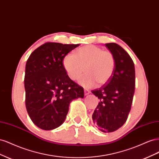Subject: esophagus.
Masks as SVG:
<instances>
[{
  "mask_svg": "<svg viewBox=\"0 0 159 159\" xmlns=\"http://www.w3.org/2000/svg\"><path fill=\"white\" fill-rule=\"evenodd\" d=\"M84 93H85V95H88L89 93V91L88 89H84Z\"/></svg>",
  "mask_w": 159,
  "mask_h": 159,
  "instance_id": "1",
  "label": "esophagus"
}]
</instances>
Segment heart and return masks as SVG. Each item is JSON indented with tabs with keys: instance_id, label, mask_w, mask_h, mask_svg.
I'll use <instances>...</instances> for the list:
<instances>
[{
	"instance_id": "b5f03b06",
	"label": "heart",
	"mask_w": 159,
	"mask_h": 159,
	"mask_svg": "<svg viewBox=\"0 0 159 159\" xmlns=\"http://www.w3.org/2000/svg\"><path fill=\"white\" fill-rule=\"evenodd\" d=\"M62 66L71 80H78L85 87H92L107 84L111 78L115 69V59L109 50H103L95 45H87L75 51L74 55L66 54L62 60Z\"/></svg>"
}]
</instances>
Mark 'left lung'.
I'll return each instance as SVG.
<instances>
[{"label": "left lung", "instance_id": "8db88e82", "mask_svg": "<svg viewBox=\"0 0 159 159\" xmlns=\"http://www.w3.org/2000/svg\"><path fill=\"white\" fill-rule=\"evenodd\" d=\"M115 59L111 78L91 91L99 99L92 115L95 126L104 133L116 131L126 122L131 108L135 85V70L128 53L116 43L105 44Z\"/></svg>", "mask_w": 159, "mask_h": 159}]
</instances>
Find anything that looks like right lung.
<instances>
[{"mask_svg":"<svg viewBox=\"0 0 159 159\" xmlns=\"http://www.w3.org/2000/svg\"><path fill=\"white\" fill-rule=\"evenodd\" d=\"M79 46L46 42L26 61V107L32 121L42 129L60 126L71 101L84 97V88L69 78L62 66L63 57Z\"/></svg>","mask_w":159,"mask_h":159,"instance_id":"1","label":"right lung"}]
</instances>
